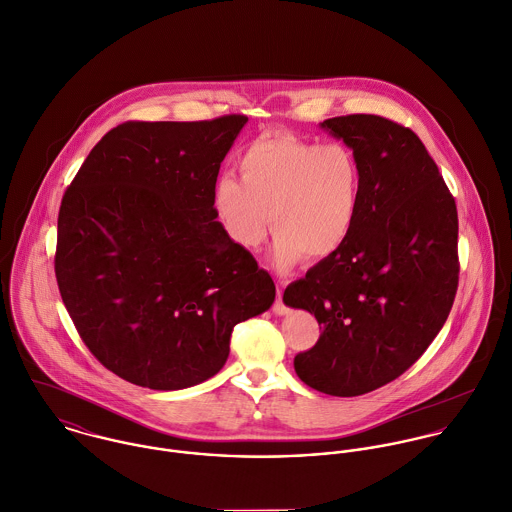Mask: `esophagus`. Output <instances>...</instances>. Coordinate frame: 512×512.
<instances>
[{
	"label": "esophagus",
	"mask_w": 512,
	"mask_h": 512,
	"mask_svg": "<svg viewBox=\"0 0 512 512\" xmlns=\"http://www.w3.org/2000/svg\"><path fill=\"white\" fill-rule=\"evenodd\" d=\"M273 310H275L277 314H287V312H289V308L283 303V287H281V283H279V287H277V301H275V305H273Z\"/></svg>",
	"instance_id": "esophagus-1"
}]
</instances>
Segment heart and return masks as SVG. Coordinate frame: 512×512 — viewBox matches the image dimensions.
Here are the masks:
<instances>
[{
  "mask_svg": "<svg viewBox=\"0 0 512 512\" xmlns=\"http://www.w3.org/2000/svg\"><path fill=\"white\" fill-rule=\"evenodd\" d=\"M237 166L241 180L223 176L213 188V209L237 247H259L273 223V261L281 269L340 251L356 223L364 182L350 146L269 134L251 142Z\"/></svg>",
  "mask_w": 512,
  "mask_h": 512,
  "instance_id": "heart-1",
  "label": "heart"
}]
</instances>
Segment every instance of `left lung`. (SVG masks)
I'll list each match as a JSON object with an SVG mask.
<instances>
[{
	"mask_svg": "<svg viewBox=\"0 0 512 512\" xmlns=\"http://www.w3.org/2000/svg\"><path fill=\"white\" fill-rule=\"evenodd\" d=\"M360 158L362 202L346 243L285 289L320 338L295 356L316 392L354 398L411 368L445 324L459 285L457 205L419 136L378 114L322 122Z\"/></svg>",
	"mask_w": 512,
	"mask_h": 512,
	"instance_id": "obj_1",
	"label": "left lung"
}]
</instances>
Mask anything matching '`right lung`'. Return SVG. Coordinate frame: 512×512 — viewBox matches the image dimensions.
I'll return each instance as SVG.
<instances>
[{"instance_id":"add662e5","label":"right lung","mask_w":512,"mask_h":512,"mask_svg":"<svg viewBox=\"0 0 512 512\" xmlns=\"http://www.w3.org/2000/svg\"><path fill=\"white\" fill-rule=\"evenodd\" d=\"M245 122H122L65 190L61 299L91 354L130 384L182 390L211 378L233 326L275 301L271 275L215 221L219 166Z\"/></svg>"}]
</instances>
